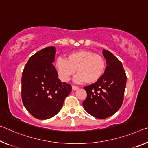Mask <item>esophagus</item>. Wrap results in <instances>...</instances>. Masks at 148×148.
I'll return each mask as SVG.
<instances>
[{
    "instance_id": "1",
    "label": "esophagus",
    "mask_w": 148,
    "mask_h": 148,
    "mask_svg": "<svg viewBox=\"0 0 148 148\" xmlns=\"http://www.w3.org/2000/svg\"><path fill=\"white\" fill-rule=\"evenodd\" d=\"M72 90H73V91H76V90H77L78 89V87L72 86Z\"/></svg>"
}]
</instances>
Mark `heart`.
Returning <instances> with one entry per match:
<instances>
[{"label": "heart", "instance_id": "b5f03b06", "mask_svg": "<svg viewBox=\"0 0 148 148\" xmlns=\"http://www.w3.org/2000/svg\"><path fill=\"white\" fill-rule=\"evenodd\" d=\"M56 69L62 81H69L76 70L78 74L74 78L75 82L93 84L103 76L106 62L102 56L92 51L79 50L69 53L66 59L58 58Z\"/></svg>", "mask_w": 148, "mask_h": 148}]
</instances>
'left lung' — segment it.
Listing matches in <instances>:
<instances>
[{
    "label": "left lung",
    "mask_w": 148,
    "mask_h": 148,
    "mask_svg": "<svg viewBox=\"0 0 148 148\" xmlns=\"http://www.w3.org/2000/svg\"><path fill=\"white\" fill-rule=\"evenodd\" d=\"M107 66L99 81L84 87L87 97L83 102L86 112L95 118L103 119L115 113L123 101L126 76L123 64L113 54L103 49Z\"/></svg>",
    "instance_id": "8db88e82"
}]
</instances>
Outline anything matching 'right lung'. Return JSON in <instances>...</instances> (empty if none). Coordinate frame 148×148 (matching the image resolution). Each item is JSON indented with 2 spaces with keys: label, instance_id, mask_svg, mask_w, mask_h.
<instances>
[{
  "label": "right lung",
  "instance_id": "add662e5",
  "mask_svg": "<svg viewBox=\"0 0 148 148\" xmlns=\"http://www.w3.org/2000/svg\"><path fill=\"white\" fill-rule=\"evenodd\" d=\"M56 52L53 46L37 52L28 60L22 73L23 104L33 116L40 120L56 115L72 90L70 84L58 78L52 64Z\"/></svg>",
  "mask_w": 148,
  "mask_h": 148
}]
</instances>
